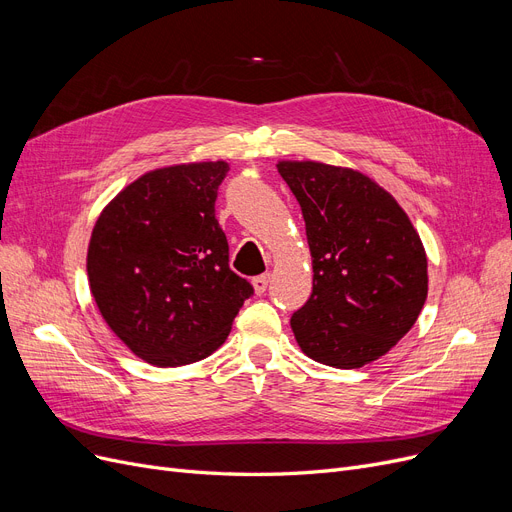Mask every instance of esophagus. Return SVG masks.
Listing matches in <instances>:
<instances>
[{"mask_svg": "<svg viewBox=\"0 0 512 512\" xmlns=\"http://www.w3.org/2000/svg\"><path fill=\"white\" fill-rule=\"evenodd\" d=\"M269 283H271V273H264V275H258V277H254V279H252L254 291H256L258 296H262V294H264L266 287H269Z\"/></svg>", "mask_w": 512, "mask_h": 512, "instance_id": "esophagus-1", "label": "esophagus"}]
</instances>
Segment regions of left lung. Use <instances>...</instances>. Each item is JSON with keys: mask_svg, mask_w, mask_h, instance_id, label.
I'll list each match as a JSON object with an SVG mask.
<instances>
[{"mask_svg": "<svg viewBox=\"0 0 512 512\" xmlns=\"http://www.w3.org/2000/svg\"><path fill=\"white\" fill-rule=\"evenodd\" d=\"M312 256V294L291 316L300 350L335 369H360L392 350L427 300V254L408 214L360 170L279 160Z\"/></svg>", "mask_w": 512, "mask_h": 512, "instance_id": "1", "label": "left lung"}]
</instances>
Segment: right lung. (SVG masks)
I'll return each mask as SVG.
<instances>
[{
	"instance_id": "right-lung-1",
	"label": "right lung",
	"mask_w": 512,
	"mask_h": 512,
	"mask_svg": "<svg viewBox=\"0 0 512 512\" xmlns=\"http://www.w3.org/2000/svg\"><path fill=\"white\" fill-rule=\"evenodd\" d=\"M225 160L154 168L95 221L87 279L106 325L137 358L183 367L225 344L252 285L229 269L214 202Z\"/></svg>"
}]
</instances>
